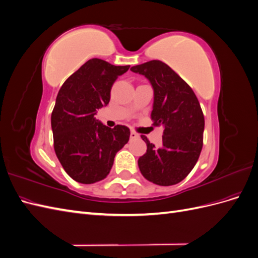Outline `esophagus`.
<instances>
[{
    "instance_id": "obj_1",
    "label": "esophagus",
    "mask_w": 258,
    "mask_h": 258,
    "mask_svg": "<svg viewBox=\"0 0 258 258\" xmlns=\"http://www.w3.org/2000/svg\"><path fill=\"white\" fill-rule=\"evenodd\" d=\"M139 138H140V136L137 134V132H135V131L130 132V139L136 140V139H139Z\"/></svg>"
}]
</instances>
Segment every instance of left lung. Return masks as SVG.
Instances as JSON below:
<instances>
[{
	"mask_svg": "<svg viewBox=\"0 0 258 258\" xmlns=\"http://www.w3.org/2000/svg\"><path fill=\"white\" fill-rule=\"evenodd\" d=\"M130 70L151 83L154 90L151 117L156 126L163 128L159 147L142 136L147 151L138 160L140 171L154 184H177L192 170L202 150L205 117L199 101L189 86L159 60Z\"/></svg>",
	"mask_w": 258,
	"mask_h": 258,
	"instance_id": "8db88e82",
	"label": "left lung"
}]
</instances>
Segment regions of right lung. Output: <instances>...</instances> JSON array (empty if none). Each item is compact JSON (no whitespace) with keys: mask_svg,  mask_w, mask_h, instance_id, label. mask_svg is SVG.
<instances>
[{"mask_svg":"<svg viewBox=\"0 0 258 258\" xmlns=\"http://www.w3.org/2000/svg\"><path fill=\"white\" fill-rule=\"evenodd\" d=\"M130 66H113L93 58L62 85L51 113L53 147L66 172L74 181L92 184L107 176L116 153L129 141L130 130L113 129L96 119L98 110L110 102L117 77Z\"/></svg>","mask_w":258,"mask_h":258,"instance_id":"obj_1","label":"right lung"}]
</instances>
